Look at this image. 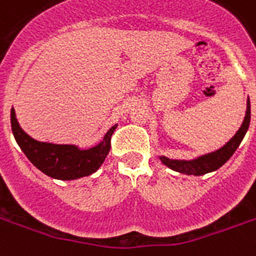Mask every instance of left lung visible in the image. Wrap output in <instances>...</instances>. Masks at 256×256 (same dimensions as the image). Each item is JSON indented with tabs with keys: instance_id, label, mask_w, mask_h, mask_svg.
I'll list each match as a JSON object with an SVG mask.
<instances>
[{
	"instance_id": "obj_1",
	"label": "left lung",
	"mask_w": 256,
	"mask_h": 256,
	"mask_svg": "<svg viewBox=\"0 0 256 256\" xmlns=\"http://www.w3.org/2000/svg\"><path fill=\"white\" fill-rule=\"evenodd\" d=\"M250 120H251V107H250L248 99L246 116H244V120L239 130H238V133L234 134V137L230 138L224 146L220 148L218 150L208 153V154L198 157L196 160H188V162H186V160H171V158H168L166 156H160V160H162V164L170 166L174 171L180 172V174H186V175L200 176L216 171V170H218L220 166H224L225 162H228L229 158L232 157L234 150L239 148L240 142L243 141L244 136H246L247 130H248Z\"/></svg>"
}]
</instances>
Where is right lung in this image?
Masks as SVG:
<instances>
[{
  "label": "right lung",
  "mask_w": 256,
  "mask_h": 256,
  "mask_svg": "<svg viewBox=\"0 0 256 256\" xmlns=\"http://www.w3.org/2000/svg\"><path fill=\"white\" fill-rule=\"evenodd\" d=\"M10 124L16 142L28 160L43 174L60 180H73L98 171L108 154L111 136L116 128V124L110 128L99 145L81 150L76 145L40 142L30 137L17 122L14 108L10 110Z\"/></svg>",
  "instance_id": "right-lung-1"
}]
</instances>
